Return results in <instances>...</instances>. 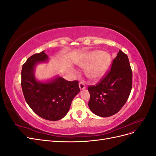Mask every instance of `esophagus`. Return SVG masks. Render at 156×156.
<instances>
[{"instance_id": "1", "label": "esophagus", "mask_w": 156, "mask_h": 156, "mask_svg": "<svg viewBox=\"0 0 156 156\" xmlns=\"http://www.w3.org/2000/svg\"><path fill=\"white\" fill-rule=\"evenodd\" d=\"M79 88H80V89H81V90L84 89V88H86L85 84H84V83H83V82H80L79 84Z\"/></svg>"}]
</instances>
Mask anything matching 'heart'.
<instances>
[{"mask_svg":"<svg viewBox=\"0 0 156 156\" xmlns=\"http://www.w3.org/2000/svg\"><path fill=\"white\" fill-rule=\"evenodd\" d=\"M111 62V57L109 54L97 50L88 53L81 65H89L87 69L88 75L93 79H98L106 73Z\"/></svg>","mask_w":156,"mask_h":156,"instance_id":"b5f03b06","label":"heart"}]
</instances>
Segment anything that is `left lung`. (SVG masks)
Here are the masks:
<instances>
[{
	"instance_id": "obj_1",
	"label": "left lung",
	"mask_w": 156,
	"mask_h": 156,
	"mask_svg": "<svg viewBox=\"0 0 156 156\" xmlns=\"http://www.w3.org/2000/svg\"><path fill=\"white\" fill-rule=\"evenodd\" d=\"M131 88L132 70L129 59L120 50L111 69L96 85L88 87L90 109L101 117L115 115L125 105Z\"/></svg>"
}]
</instances>
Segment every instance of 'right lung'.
Segmentation results:
<instances>
[{
  "label": "right lung",
  "instance_id": "obj_1",
  "mask_svg": "<svg viewBox=\"0 0 156 156\" xmlns=\"http://www.w3.org/2000/svg\"><path fill=\"white\" fill-rule=\"evenodd\" d=\"M48 58L44 51L27 60L21 70V87L27 104L36 115L56 121L66 115L80 88L78 81H69L59 77L48 83L37 81L34 76L36 65Z\"/></svg>",
  "mask_w": 156,
  "mask_h": 156
}]
</instances>
